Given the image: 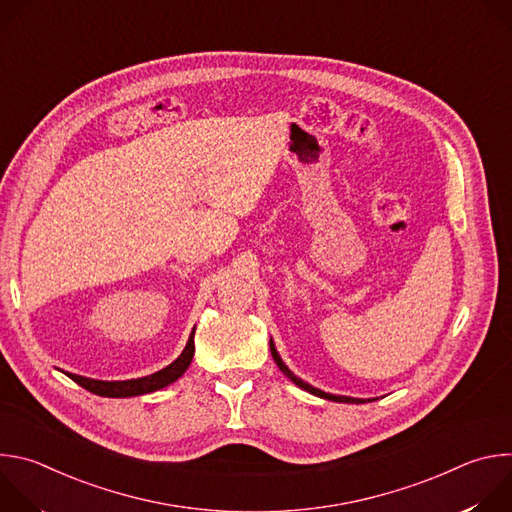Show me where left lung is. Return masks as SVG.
I'll return each mask as SVG.
<instances>
[{
	"mask_svg": "<svg viewBox=\"0 0 512 512\" xmlns=\"http://www.w3.org/2000/svg\"><path fill=\"white\" fill-rule=\"evenodd\" d=\"M269 348H271V356H273L275 364L279 367V371H281V373H283L291 383H296L300 389H304V391H308V393H312V395H318V397H322V399H328V401H338V403H364V401H373V399H354V397L330 395V393H324V391H320V389H316V387H312V385L304 383L302 379H298L294 373H291V371L285 367L283 360L279 358V354H277V350H275V346H273V342H269Z\"/></svg>",
	"mask_w": 512,
	"mask_h": 512,
	"instance_id": "8db88e82",
	"label": "left lung"
}]
</instances>
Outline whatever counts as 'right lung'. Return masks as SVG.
Returning a JSON list of instances; mask_svg holds the SVG:
<instances>
[{
    "label": "right lung",
    "mask_w": 512,
    "mask_h": 512,
    "mask_svg": "<svg viewBox=\"0 0 512 512\" xmlns=\"http://www.w3.org/2000/svg\"><path fill=\"white\" fill-rule=\"evenodd\" d=\"M192 356H194V330H192L182 354L172 364H168L166 369H162L150 377L131 379V381H95V379L70 375V373H66V375L77 385H81L83 389H87L95 395H101V397H135V395L154 393V391L164 389L166 385L174 383L176 379H180L186 373V369L190 367Z\"/></svg>",
    "instance_id": "right-lung-1"
}]
</instances>
